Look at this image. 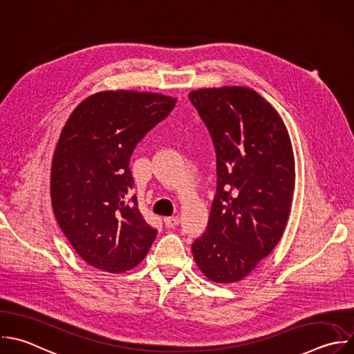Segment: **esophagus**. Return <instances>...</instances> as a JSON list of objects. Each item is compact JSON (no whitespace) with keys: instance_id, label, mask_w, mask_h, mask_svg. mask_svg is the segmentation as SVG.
<instances>
[{"instance_id":"esophagus-1","label":"esophagus","mask_w":354,"mask_h":354,"mask_svg":"<svg viewBox=\"0 0 354 354\" xmlns=\"http://www.w3.org/2000/svg\"><path fill=\"white\" fill-rule=\"evenodd\" d=\"M178 224H180L178 216H171V217H166V218H165V225H166L167 228H174V227H177Z\"/></svg>"}]
</instances>
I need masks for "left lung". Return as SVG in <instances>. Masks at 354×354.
Here are the masks:
<instances>
[{
	"label": "left lung",
	"instance_id": "8db88e82",
	"mask_svg": "<svg viewBox=\"0 0 354 354\" xmlns=\"http://www.w3.org/2000/svg\"><path fill=\"white\" fill-rule=\"evenodd\" d=\"M217 158L209 224L192 243L201 271L218 283L245 278L279 242L295 188V159L277 111L245 87L191 91Z\"/></svg>",
	"mask_w": 354,
	"mask_h": 354
}]
</instances>
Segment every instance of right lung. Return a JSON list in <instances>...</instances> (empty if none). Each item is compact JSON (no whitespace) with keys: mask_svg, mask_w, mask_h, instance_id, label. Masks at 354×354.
<instances>
[{"mask_svg":"<svg viewBox=\"0 0 354 354\" xmlns=\"http://www.w3.org/2000/svg\"><path fill=\"white\" fill-rule=\"evenodd\" d=\"M174 105L160 94L102 91L68 119L53 159L51 199L61 230L90 266L131 270L155 241L158 230L131 196L129 165L137 144Z\"/></svg>","mask_w":354,"mask_h":354,"instance_id":"obj_1","label":"right lung"}]
</instances>
